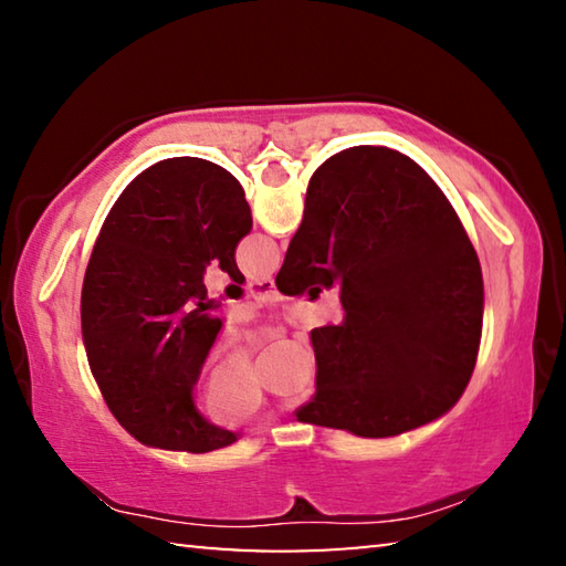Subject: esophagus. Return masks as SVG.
<instances>
[{"label":"esophagus","instance_id":"obj_1","mask_svg":"<svg viewBox=\"0 0 566 566\" xmlns=\"http://www.w3.org/2000/svg\"><path fill=\"white\" fill-rule=\"evenodd\" d=\"M249 290H252L254 294H260V296H270V294L276 292V286H274L272 276H262V280L249 282Z\"/></svg>","mask_w":566,"mask_h":566}]
</instances>
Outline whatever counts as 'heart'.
Here are the masks:
<instances>
[{"label": "heart", "mask_w": 566, "mask_h": 566, "mask_svg": "<svg viewBox=\"0 0 566 566\" xmlns=\"http://www.w3.org/2000/svg\"><path fill=\"white\" fill-rule=\"evenodd\" d=\"M260 407H262V399H260V395H256V389H252L244 397L227 401V405H222V407H214V411L222 419H249L260 411Z\"/></svg>", "instance_id": "heart-1"}]
</instances>
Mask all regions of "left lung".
<instances>
[{
	"mask_svg": "<svg viewBox=\"0 0 566 566\" xmlns=\"http://www.w3.org/2000/svg\"><path fill=\"white\" fill-rule=\"evenodd\" d=\"M252 229L239 181L175 157L134 177L104 219L82 286V337L114 419L147 447L205 454L237 442L197 409L195 387L222 319L207 300L212 262L234 282Z\"/></svg>",
	"mask_w": 566,
	"mask_h": 566,
	"instance_id": "obj_1",
	"label": "left lung"
}]
</instances>
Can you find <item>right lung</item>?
Instances as JSON below:
<instances>
[{
    "mask_svg": "<svg viewBox=\"0 0 566 566\" xmlns=\"http://www.w3.org/2000/svg\"><path fill=\"white\" fill-rule=\"evenodd\" d=\"M282 294L339 286L344 319L312 329L306 424L397 437L457 405L482 337V266L432 177L401 151L349 147L306 187Z\"/></svg>",
    "mask_w": 566,
    "mask_h": 566,
    "instance_id": "add662e5",
    "label": "right lung"
}]
</instances>
